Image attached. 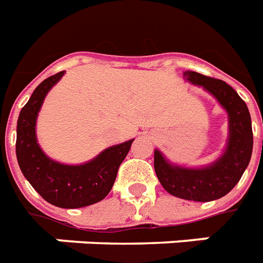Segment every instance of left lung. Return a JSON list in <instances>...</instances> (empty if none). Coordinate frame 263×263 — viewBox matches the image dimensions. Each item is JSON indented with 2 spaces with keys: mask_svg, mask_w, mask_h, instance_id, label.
<instances>
[{
  "mask_svg": "<svg viewBox=\"0 0 263 263\" xmlns=\"http://www.w3.org/2000/svg\"><path fill=\"white\" fill-rule=\"evenodd\" d=\"M193 84L214 94L229 114L230 137L223 157L204 169L172 166L159 151L154 153V167L162 187L179 198L208 202L226 195L238 183L252 154L251 116L247 104L228 83L197 72H185Z\"/></svg>",
  "mask_w": 263,
  "mask_h": 263,
  "instance_id": "left-lung-1",
  "label": "left lung"
}]
</instances>
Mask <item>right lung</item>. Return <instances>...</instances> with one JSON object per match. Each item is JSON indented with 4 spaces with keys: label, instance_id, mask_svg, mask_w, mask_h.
I'll return each instance as SVG.
<instances>
[{
    "label": "right lung",
    "instance_id": "obj_1",
    "mask_svg": "<svg viewBox=\"0 0 263 263\" xmlns=\"http://www.w3.org/2000/svg\"><path fill=\"white\" fill-rule=\"evenodd\" d=\"M64 70L41 82L21 110L16 130V157L22 173L39 194L59 208H82L108 195L118 169L133 140L102 151L96 159L79 166L51 161L35 141V119L51 87L64 76Z\"/></svg>",
    "mask_w": 263,
    "mask_h": 263
}]
</instances>
